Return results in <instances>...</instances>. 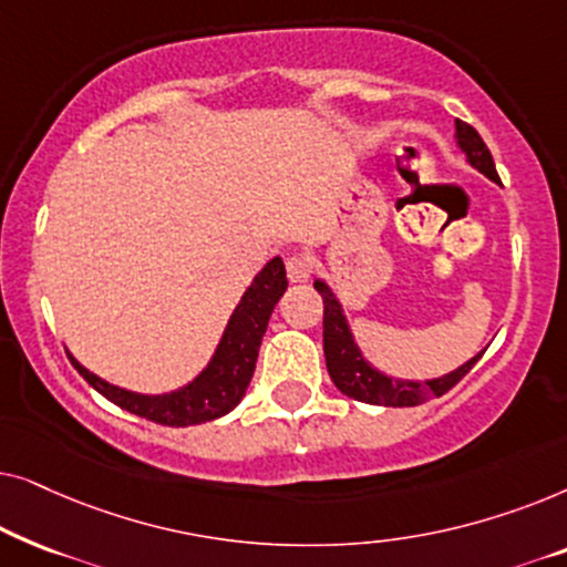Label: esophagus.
Masks as SVG:
<instances>
[{"label":"esophagus","mask_w":567,"mask_h":567,"mask_svg":"<svg viewBox=\"0 0 567 567\" xmlns=\"http://www.w3.org/2000/svg\"><path fill=\"white\" fill-rule=\"evenodd\" d=\"M312 260L307 258V255H291L289 260H286V276H289L291 284H305L309 281V276H312Z\"/></svg>","instance_id":"34e87169"}]
</instances>
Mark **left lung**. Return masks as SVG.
I'll list each match as a JSON object with an SVG mask.
<instances>
[{
	"label": "left lung",
	"mask_w": 567,
	"mask_h": 567,
	"mask_svg": "<svg viewBox=\"0 0 567 567\" xmlns=\"http://www.w3.org/2000/svg\"><path fill=\"white\" fill-rule=\"evenodd\" d=\"M456 136H460V146L462 152L467 154L470 165H475L480 173H485L491 181L501 183L498 173H495L493 154L485 146L483 138H480L477 131L472 128L470 123L456 121ZM315 289L320 291L322 305H324L322 343H324V361H328L330 379L336 382L340 392L359 402H369V405L410 408L423 400L441 398V394L452 390L462 377H467L470 369L475 367L480 355H483V353L475 355V359H470L464 367L452 371V374L431 379V382H400V379L384 377L363 361V355L359 353V348H355L351 338V330H348L346 317L340 312L336 293H332L322 281H315Z\"/></svg>",
	"instance_id": "8db88e82"
}]
</instances>
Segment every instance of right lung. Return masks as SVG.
I'll use <instances>...</instances> for the list:
<instances>
[{
  "label": "right lung",
  "mask_w": 567,
  "mask_h": 567,
  "mask_svg": "<svg viewBox=\"0 0 567 567\" xmlns=\"http://www.w3.org/2000/svg\"><path fill=\"white\" fill-rule=\"evenodd\" d=\"M286 286V268L281 258H274L266 268L255 276L250 289L245 291L235 315L224 330V338L216 348L214 359L200 371L198 379H193L188 386L173 394H136L121 386H113L103 379L90 374L82 363H76L72 355L69 361L74 369L95 386V390L115 405L128 410V413L142 415L146 421L159 425H173V429H185V425H198L214 417L227 415L239 400L245 398L247 384H250L255 361H258L260 340L266 336L270 312L284 297Z\"/></svg>",
  "instance_id": "obj_1"
}]
</instances>
